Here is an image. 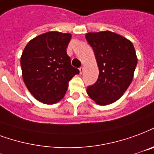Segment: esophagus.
<instances>
[{
  "instance_id": "obj_1",
  "label": "esophagus",
  "mask_w": 154,
  "mask_h": 154,
  "mask_svg": "<svg viewBox=\"0 0 154 154\" xmlns=\"http://www.w3.org/2000/svg\"><path fill=\"white\" fill-rule=\"evenodd\" d=\"M84 69L85 68H83V67H81L80 68H79V71H80V74H82V72H84Z\"/></svg>"
}]
</instances>
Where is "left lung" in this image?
<instances>
[{
    "label": "left lung",
    "mask_w": 154,
    "mask_h": 154,
    "mask_svg": "<svg viewBox=\"0 0 154 154\" xmlns=\"http://www.w3.org/2000/svg\"><path fill=\"white\" fill-rule=\"evenodd\" d=\"M86 39L94 51L99 77L86 92L99 105L119 100L131 85L137 64L132 42L110 31L88 32Z\"/></svg>",
    "instance_id": "obj_1"
}]
</instances>
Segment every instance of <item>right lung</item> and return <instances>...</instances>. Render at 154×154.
Returning <instances> with one entry per match:
<instances>
[{
	"mask_svg": "<svg viewBox=\"0 0 154 154\" xmlns=\"http://www.w3.org/2000/svg\"><path fill=\"white\" fill-rule=\"evenodd\" d=\"M70 33L52 31L34 37L20 58L22 76L33 97L46 104L58 103L65 95L68 82L79 73L71 65L66 49Z\"/></svg>",
	"mask_w": 154,
	"mask_h": 154,
	"instance_id": "1",
	"label": "right lung"
}]
</instances>
